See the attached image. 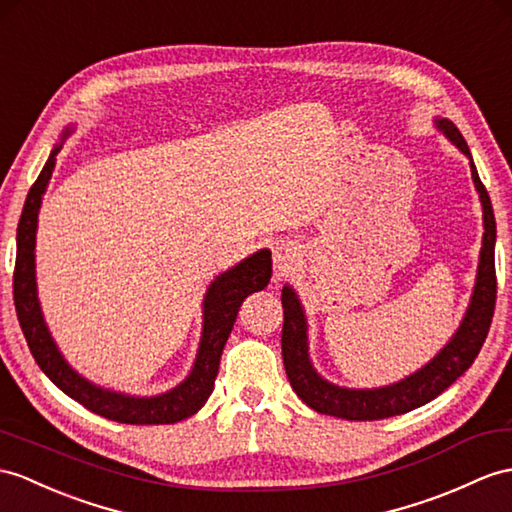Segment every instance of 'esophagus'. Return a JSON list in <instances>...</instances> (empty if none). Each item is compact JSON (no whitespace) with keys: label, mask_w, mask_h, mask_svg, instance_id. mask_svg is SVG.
Listing matches in <instances>:
<instances>
[{"label":"esophagus","mask_w":512,"mask_h":512,"mask_svg":"<svg viewBox=\"0 0 512 512\" xmlns=\"http://www.w3.org/2000/svg\"><path fill=\"white\" fill-rule=\"evenodd\" d=\"M295 260H297L295 249L291 245H286V243H280L276 247V252H273V263H276V273H278V276H284V273H289L291 267L295 265Z\"/></svg>","instance_id":"34e87169"}]
</instances>
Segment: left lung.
Segmentation results:
<instances>
[{"label": "left lung", "instance_id": "left-lung-1", "mask_svg": "<svg viewBox=\"0 0 512 512\" xmlns=\"http://www.w3.org/2000/svg\"><path fill=\"white\" fill-rule=\"evenodd\" d=\"M439 128L450 136L460 152L469 156L471 176L476 182V189L482 199L484 210V236H482V252L478 265V280L467 315L460 323L454 339L447 343L441 354L432 363H428L413 376L384 386V389L356 391L341 389L319 378L313 365L308 363V343H306V319L299 306V299L293 289L284 286L282 289V360L293 391L299 400L315 408L321 415H332L350 421H373L386 419L395 415H404L408 410H415L423 404L441 395L447 386L454 384L463 373L471 367L473 360L480 354V347L489 334L495 297H497V278H495V215L491 206V197L486 193L484 184L478 176V169L473 165L471 152L463 139V134L452 121L441 119Z\"/></svg>", "mask_w": 512, "mask_h": 512}]
</instances>
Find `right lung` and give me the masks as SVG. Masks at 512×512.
I'll use <instances>...</instances> for the list:
<instances>
[{
	"mask_svg": "<svg viewBox=\"0 0 512 512\" xmlns=\"http://www.w3.org/2000/svg\"><path fill=\"white\" fill-rule=\"evenodd\" d=\"M56 147L49 154L41 176L36 178L28 193L26 206L17 226V260L15 276H12V295H15V308L19 317V326L26 336L30 352L45 376L52 380L60 391H65L73 400L80 402L84 408L102 415L106 419L119 423H132V426H152V423H176L195 415L199 408L213 393L215 378L219 371V358L232 332L236 313L241 302L260 289H265L271 278V252L260 249L254 256L245 258L241 265L221 273L210 284L204 299V334L199 343L197 360L193 365L191 376L186 378L176 389L158 395V397H128L121 393L104 391L99 386L86 382L73 371L65 358L60 356L52 336L39 308L36 297V280H34V239H36V217H39L41 197L45 186L52 178L56 165Z\"/></svg>",
	"mask_w": 512,
	"mask_h": 512,
	"instance_id": "obj_1",
	"label": "right lung"
}]
</instances>
